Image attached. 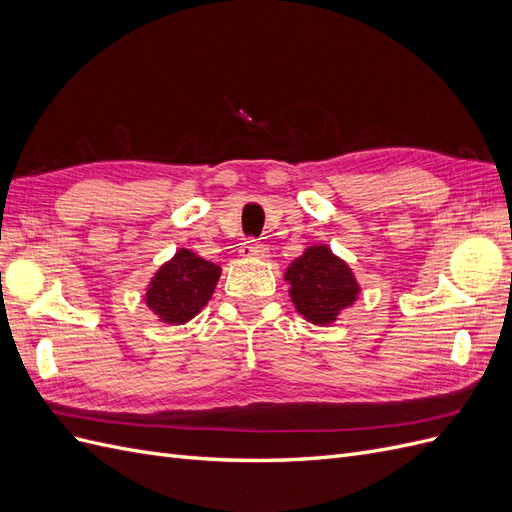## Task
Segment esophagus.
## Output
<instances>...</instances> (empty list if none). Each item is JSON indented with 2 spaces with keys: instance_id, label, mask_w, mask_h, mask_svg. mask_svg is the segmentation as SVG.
Instances as JSON below:
<instances>
[{
  "instance_id": "esophagus-1",
  "label": "esophagus",
  "mask_w": 512,
  "mask_h": 512,
  "mask_svg": "<svg viewBox=\"0 0 512 512\" xmlns=\"http://www.w3.org/2000/svg\"><path fill=\"white\" fill-rule=\"evenodd\" d=\"M239 252L245 258H267L269 256V247L265 243L256 241V239H250V241L241 243V250Z\"/></svg>"
}]
</instances>
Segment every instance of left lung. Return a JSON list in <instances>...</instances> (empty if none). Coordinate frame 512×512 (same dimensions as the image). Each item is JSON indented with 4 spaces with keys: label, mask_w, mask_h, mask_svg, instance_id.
<instances>
[{
    "label": "left lung",
    "mask_w": 512,
    "mask_h": 512,
    "mask_svg": "<svg viewBox=\"0 0 512 512\" xmlns=\"http://www.w3.org/2000/svg\"><path fill=\"white\" fill-rule=\"evenodd\" d=\"M284 277L297 312L314 324H331L359 294L352 271L327 245L309 247L292 262Z\"/></svg>",
    "instance_id": "1"
}]
</instances>
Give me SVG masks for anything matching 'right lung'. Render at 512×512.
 Here are the masks:
<instances>
[{
	"instance_id": "add662e5",
	"label": "right lung",
	"mask_w": 512,
	"mask_h": 512,
	"mask_svg": "<svg viewBox=\"0 0 512 512\" xmlns=\"http://www.w3.org/2000/svg\"><path fill=\"white\" fill-rule=\"evenodd\" d=\"M220 273L222 269L213 262L179 250L153 277L145 301L162 322L183 324L207 305Z\"/></svg>"
}]
</instances>
